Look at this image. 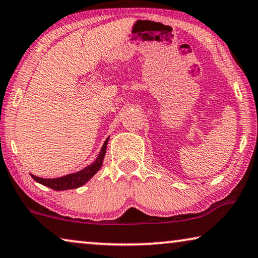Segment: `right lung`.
<instances>
[{
    "mask_svg": "<svg viewBox=\"0 0 258 258\" xmlns=\"http://www.w3.org/2000/svg\"><path fill=\"white\" fill-rule=\"evenodd\" d=\"M108 141H109V137L104 141L101 150H100V154L96 157L94 162L89 164L88 166H86L85 169L78 171V172L62 175V177L59 178H42L37 177V175H33L31 173H30V175H31L37 182H39V184H42L44 186H47V187L54 189V191H66V189L80 187V186L85 185L89 179H92L93 175L101 169L103 164V158L104 156H106Z\"/></svg>",
    "mask_w": 258,
    "mask_h": 258,
    "instance_id": "add662e5",
    "label": "right lung"
}]
</instances>
